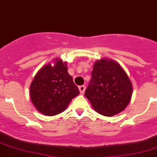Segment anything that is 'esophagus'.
<instances>
[{"mask_svg": "<svg viewBox=\"0 0 157 157\" xmlns=\"http://www.w3.org/2000/svg\"><path fill=\"white\" fill-rule=\"evenodd\" d=\"M78 89L81 94H84V92H85V85H80V86L78 87Z\"/></svg>", "mask_w": 157, "mask_h": 157, "instance_id": "obj_1", "label": "esophagus"}]
</instances>
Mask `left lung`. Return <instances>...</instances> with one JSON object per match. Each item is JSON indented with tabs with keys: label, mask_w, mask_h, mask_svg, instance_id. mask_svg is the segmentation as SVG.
<instances>
[{
	"label": "left lung",
	"mask_w": 157,
	"mask_h": 157,
	"mask_svg": "<svg viewBox=\"0 0 157 157\" xmlns=\"http://www.w3.org/2000/svg\"><path fill=\"white\" fill-rule=\"evenodd\" d=\"M132 90V82L122 67L113 59H101L94 64L85 95L98 113L113 116L125 109Z\"/></svg>",
	"instance_id": "1"
}]
</instances>
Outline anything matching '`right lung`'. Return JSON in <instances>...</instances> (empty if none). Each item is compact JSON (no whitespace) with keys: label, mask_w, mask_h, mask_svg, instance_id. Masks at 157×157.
Here are the masks:
<instances>
[{"label":"right lung","mask_w":157,"mask_h":157,"mask_svg":"<svg viewBox=\"0 0 157 157\" xmlns=\"http://www.w3.org/2000/svg\"><path fill=\"white\" fill-rule=\"evenodd\" d=\"M80 94L68 73L67 62L56 59L39 69L30 85V98L38 112L55 116L63 112L75 97Z\"/></svg>","instance_id":"1"}]
</instances>
